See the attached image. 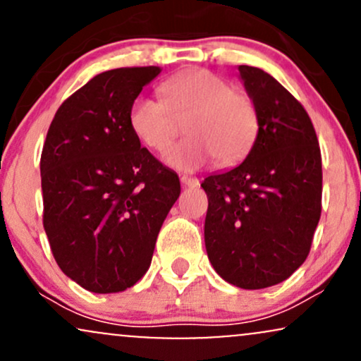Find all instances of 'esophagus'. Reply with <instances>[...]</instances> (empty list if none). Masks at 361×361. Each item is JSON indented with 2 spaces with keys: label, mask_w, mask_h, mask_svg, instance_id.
<instances>
[{
  "label": "esophagus",
  "mask_w": 361,
  "mask_h": 361,
  "mask_svg": "<svg viewBox=\"0 0 361 361\" xmlns=\"http://www.w3.org/2000/svg\"><path fill=\"white\" fill-rule=\"evenodd\" d=\"M180 181H181V185H185V186H192V188H195V186L200 185V181H198V178L186 176V175L180 176Z\"/></svg>",
  "instance_id": "esophagus-1"
}]
</instances>
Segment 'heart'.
Masks as SVG:
<instances>
[{"instance_id":"1","label":"heart","mask_w":361,"mask_h":361,"mask_svg":"<svg viewBox=\"0 0 361 361\" xmlns=\"http://www.w3.org/2000/svg\"><path fill=\"white\" fill-rule=\"evenodd\" d=\"M161 100L139 94L128 109V127L149 151L164 154L186 122L188 139L173 149L168 163L193 171L212 157L221 166H234L250 154L259 132L256 102L226 78L188 69L159 85Z\"/></svg>"}]
</instances>
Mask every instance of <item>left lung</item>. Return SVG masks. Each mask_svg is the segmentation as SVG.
<instances>
[{
  "label": "left lung",
  "instance_id": "obj_1",
  "mask_svg": "<svg viewBox=\"0 0 361 361\" xmlns=\"http://www.w3.org/2000/svg\"><path fill=\"white\" fill-rule=\"evenodd\" d=\"M259 111L246 159L205 178V247L224 280L258 290L287 280L309 256L322 209V159L302 103L263 69L239 66Z\"/></svg>",
  "mask_w": 361,
  "mask_h": 361
}]
</instances>
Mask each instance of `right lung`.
Returning <instances> with one entry per match:
<instances>
[{
	"instance_id": "1",
	"label": "right lung",
	"mask_w": 361,
	"mask_h": 361,
	"mask_svg": "<svg viewBox=\"0 0 361 361\" xmlns=\"http://www.w3.org/2000/svg\"><path fill=\"white\" fill-rule=\"evenodd\" d=\"M156 66L105 71L66 98L42 156L44 229L54 259L94 293L122 292L151 264L180 180L132 134L128 109Z\"/></svg>"
}]
</instances>
